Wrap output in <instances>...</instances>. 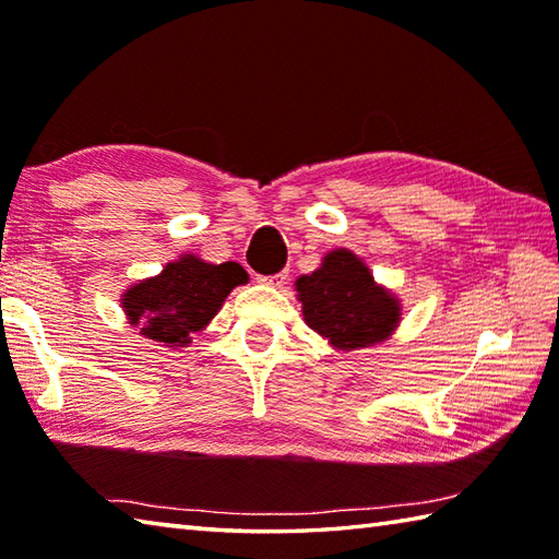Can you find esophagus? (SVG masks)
<instances>
[{"label":"esophagus","instance_id":"1","mask_svg":"<svg viewBox=\"0 0 559 559\" xmlns=\"http://www.w3.org/2000/svg\"><path fill=\"white\" fill-rule=\"evenodd\" d=\"M261 283H266V286H273V288H281L286 286L288 281V271H278V273H271V276H259Z\"/></svg>","mask_w":559,"mask_h":559}]
</instances>
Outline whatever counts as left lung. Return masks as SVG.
Listing matches in <instances>:
<instances>
[{"mask_svg":"<svg viewBox=\"0 0 559 559\" xmlns=\"http://www.w3.org/2000/svg\"><path fill=\"white\" fill-rule=\"evenodd\" d=\"M295 286L305 322L343 350L374 346L399 324V300L377 286L370 269L348 249L326 254L322 266Z\"/></svg>","mask_w":559,"mask_h":559,"instance_id":"8db88e82","label":"left lung"}]
</instances>
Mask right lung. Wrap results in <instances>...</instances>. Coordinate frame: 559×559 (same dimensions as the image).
I'll list each match as a JSON object with an SVG mask.
<instances>
[{"mask_svg":"<svg viewBox=\"0 0 559 559\" xmlns=\"http://www.w3.org/2000/svg\"><path fill=\"white\" fill-rule=\"evenodd\" d=\"M247 281L235 261L206 264L197 257H182L163 269L160 276L136 283L122 298L129 322L141 334L168 346H187L194 331L204 329L221 310L228 293Z\"/></svg>","mask_w":559,"mask_h":559,"instance_id":"add662e5","label":"right lung"}]
</instances>
